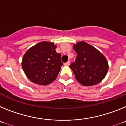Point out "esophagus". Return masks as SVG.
Wrapping results in <instances>:
<instances>
[{
	"mask_svg": "<svg viewBox=\"0 0 126 126\" xmlns=\"http://www.w3.org/2000/svg\"><path fill=\"white\" fill-rule=\"evenodd\" d=\"M70 61H68L67 62L64 63V65H66V66H68V65H70Z\"/></svg>",
	"mask_w": 126,
	"mask_h": 126,
	"instance_id": "esophagus-1",
	"label": "esophagus"
}]
</instances>
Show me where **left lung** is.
I'll use <instances>...</instances> for the list:
<instances>
[{"mask_svg": "<svg viewBox=\"0 0 126 126\" xmlns=\"http://www.w3.org/2000/svg\"><path fill=\"white\" fill-rule=\"evenodd\" d=\"M74 49L77 56L70 68L75 74L77 80L85 86L100 82L109 70L105 57L96 48L85 42L74 45Z\"/></svg>", "mask_w": 126, "mask_h": 126, "instance_id": "1", "label": "left lung"}]
</instances>
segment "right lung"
Masks as SVG:
<instances>
[{
  "instance_id": "add662e5",
  "label": "right lung",
  "mask_w": 126,
  "mask_h": 126,
  "mask_svg": "<svg viewBox=\"0 0 126 126\" xmlns=\"http://www.w3.org/2000/svg\"><path fill=\"white\" fill-rule=\"evenodd\" d=\"M53 43L41 42L26 52L22 68L28 79L35 84L47 85L56 79L63 63L61 54L56 52Z\"/></svg>"
}]
</instances>
